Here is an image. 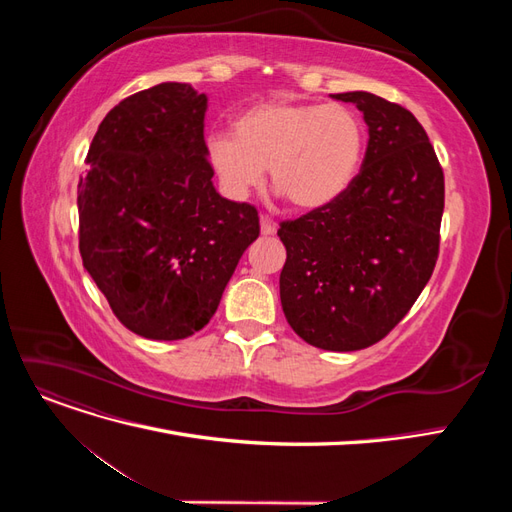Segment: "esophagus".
Masks as SVG:
<instances>
[{
  "instance_id": "esophagus-1",
  "label": "esophagus",
  "mask_w": 512,
  "mask_h": 512,
  "mask_svg": "<svg viewBox=\"0 0 512 512\" xmlns=\"http://www.w3.org/2000/svg\"><path fill=\"white\" fill-rule=\"evenodd\" d=\"M260 232L265 237H269L275 232V222L269 218V215H260Z\"/></svg>"
}]
</instances>
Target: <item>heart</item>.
Here are the masks:
<instances>
[{
    "instance_id": "heart-1",
    "label": "heart",
    "mask_w": 512,
    "mask_h": 512,
    "mask_svg": "<svg viewBox=\"0 0 512 512\" xmlns=\"http://www.w3.org/2000/svg\"><path fill=\"white\" fill-rule=\"evenodd\" d=\"M363 153V121L344 104L260 102L232 117L230 134L207 138L209 164L228 198L245 200L267 168L277 194L303 211L342 196Z\"/></svg>"
}]
</instances>
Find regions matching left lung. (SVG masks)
I'll return each instance as SVG.
<instances>
[{
	"label": "left lung",
	"mask_w": 512,
	"mask_h": 512,
	"mask_svg": "<svg viewBox=\"0 0 512 512\" xmlns=\"http://www.w3.org/2000/svg\"><path fill=\"white\" fill-rule=\"evenodd\" d=\"M363 113L361 173L333 203L282 222V309L307 344L363 350L404 318L438 260L444 175L404 106L369 91L331 94Z\"/></svg>",
	"instance_id": "1"
}]
</instances>
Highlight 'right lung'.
Wrapping results in <instances>:
<instances>
[{"instance_id": "obj_1", "label": "right lung", "mask_w": 512, "mask_h": 512, "mask_svg": "<svg viewBox=\"0 0 512 512\" xmlns=\"http://www.w3.org/2000/svg\"><path fill=\"white\" fill-rule=\"evenodd\" d=\"M207 96L160 83L102 119L79 181L83 267L132 333L173 342L213 318L258 211L211 181Z\"/></svg>"}]
</instances>
